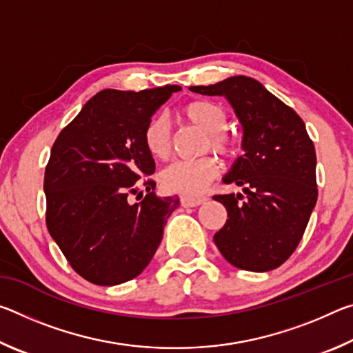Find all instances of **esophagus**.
<instances>
[{
    "mask_svg": "<svg viewBox=\"0 0 353 353\" xmlns=\"http://www.w3.org/2000/svg\"><path fill=\"white\" fill-rule=\"evenodd\" d=\"M205 201H207L205 196H182L181 204L183 207H198Z\"/></svg>",
    "mask_w": 353,
    "mask_h": 353,
    "instance_id": "34e87169",
    "label": "esophagus"
}]
</instances>
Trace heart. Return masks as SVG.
<instances>
[{
    "instance_id": "1",
    "label": "heart",
    "mask_w": 353,
    "mask_h": 353,
    "mask_svg": "<svg viewBox=\"0 0 353 353\" xmlns=\"http://www.w3.org/2000/svg\"><path fill=\"white\" fill-rule=\"evenodd\" d=\"M182 117L205 132L204 149H213L223 157L235 152V139L227 132V113L216 103L205 99L191 101L183 105ZM146 151L157 160H166L171 155V130L165 117H155L146 124L143 132ZM219 174V163L213 155H204L196 160H183L170 165L162 171L160 181L170 191L182 194H198Z\"/></svg>"
}]
</instances>
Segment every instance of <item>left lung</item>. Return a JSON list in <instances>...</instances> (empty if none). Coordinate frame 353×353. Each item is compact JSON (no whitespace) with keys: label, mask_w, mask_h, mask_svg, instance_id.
Masks as SVG:
<instances>
[{"label":"left lung","mask_w":353,"mask_h":353,"mask_svg":"<svg viewBox=\"0 0 353 353\" xmlns=\"http://www.w3.org/2000/svg\"><path fill=\"white\" fill-rule=\"evenodd\" d=\"M190 90L225 97L243 126L244 154L223 181L243 187L248 196L244 201L240 193L213 196L229 216L213 241L235 268L276 270L301 243L318 199L316 152L305 123L248 76Z\"/></svg>","instance_id":"1"}]
</instances>
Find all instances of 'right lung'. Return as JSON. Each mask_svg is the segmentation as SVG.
<instances>
[{"label": "right lung", "instance_id": "right-lung-1", "mask_svg": "<svg viewBox=\"0 0 353 353\" xmlns=\"http://www.w3.org/2000/svg\"><path fill=\"white\" fill-rule=\"evenodd\" d=\"M179 85L94 94L61 134L45 170L46 227L71 268L88 282L119 285L140 276L179 207L159 198L143 132ZM147 188L143 195L139 185ZM136 196L137 203L130 198Z\"/></svg>", "mask_w": 353, "mask_h": 353}]
</instances>
